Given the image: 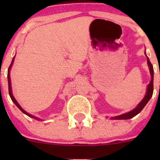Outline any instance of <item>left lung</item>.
<instances>
[{
  "mask_svg": "<svg viewBox=\"0 0 160 160\" xmlns=\"http://www.w3.org/2000/svg\"><path fill=\"white\" fill-rule=\"evenodd\" d=\"M145 55L147 57V64L148 67H149V72H150V76H151V80H150L149 83L148 84L147 86V89H146V93L145 97L143 98V99L138 103V105L134 109H132V111H128V112L125 113V114H120V115L118 116H114V117H111L110 119L111 120H127V119H130L132 118L133 117H135V115H137L138 114H139L141 112V111L144 108L145 106L146 105L149 101L150 100V98H152V93H153V76H154V71H153V67L152 65V63L150 62L149 59L148 58L147 55H146V51H145Z\"/></svg>",
  "mask_w": 160,
  "mask_h": 160,
  "instance_id": "left-lung-1",
  "label": "left lung"
}]
</instances>
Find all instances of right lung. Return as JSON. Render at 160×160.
<instances>
[{
  "instance_id": "1",
  "label": "right lung",
  "mask_w": 160,
  "mask_h": 160,
  "mask_svg": "<svg viewBox=\"0 0 160 160\" xmlns=\"http://www.w3.org/2000/svg\"><path fill=\"white\" fill-rule=\"evenodd\" d=\"M14 57H15V56H14V57H13V59H12V61H11V63L10 67H9L8 70V91H9V95H10L11 99L12 100V101H13V102L14 103V104H15V105L17 106V107L18 108L20 109V110L22 111V112L24 113V114H26V115H28V117L32 118H35V119H36V120H38V121H42V120L41 118H39L35 117V116L32 115V114H29V113H28V112H27V111H25V110H24V109L22 108V107H21L20 104H19L18 103V101H16V99H15V98H14V97L13 96V93H12V89H11V77H10V71H11V67H12L13 63H14Z\"/></svg>"
}]
</instances>
